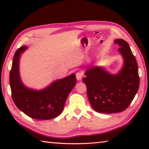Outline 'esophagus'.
<instances>
[{
  "instance_id": "esophagus-1",
  "label": "esophagus",
  "mask_w": 149,
  "mask_h": 149,
  "mask_svg": "<svg viewBox=\"0 0 149 149\" xmlns=\"http://www.w3.org/2000/svg\"><path fill=\"white\" fill-rule=\"evenodd\" d=\"M83 73L81 72H77L76 73V78L77 81H81L82 79V77H83Z\"/></svg>"
}]
</instances>
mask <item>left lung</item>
<instances>
[{"label": "left lung", "instance_id": "obj_1", "mask_svg": "<svg viewBox=\"0 0 149 149\" xmlns=\"http://www.w3.org/2000/svg\"><path fill=\"white\" fill-rule=\"evenodd\" d=\"M115 43L120 47L118 50L123 59L118 73L111 74L103 66H92L83 79L91 106L99 113H115L127 109L140 85L137 62L128 43L122 39Z\"/></svg>", "mask_w": 149, "mask_h": 149}]
</instances>
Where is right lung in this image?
Returning <instances> with one entry per match:
<instances>
[{"label":"right lung","instance_id":"1","mask_svg":"<svg viewBox=\"0 0 149 149\" xmlns=\"http://www.w3.org/2000/svg\"><path fill=\"white\" fill-rule=\"evenodd\" d=\"M27 49L22 46L16 51L9 75L11 96L18 108L31 118L50 120L63 111L66 99L76 84L75 74L52 82L44 89L37 90L22 83L19 70L21 54Z\"/></svg>","mask_w":149,"mask_h":149}]
</instances>
